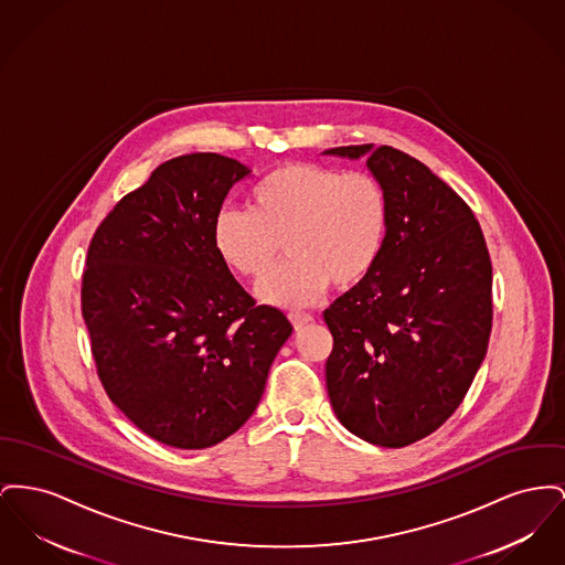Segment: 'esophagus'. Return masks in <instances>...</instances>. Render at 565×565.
Here are the masks:
<instances>
[{
  "label": "esophagus",
  "instance_id": "esophagus-1",
  "mask_svg": "<svg viewBox=\"0 0 565 565\" xmlns=\"http://www.w3.org/2000/svg\"><path fill=\"white\" fill-rule=\"evenodd\" d=\"M288 318H290V322H292V327H295L297 331H300L302 327H307L309 322H313V316H311V313H305V311H290Z\"/></svg>",
  "mask_w": 565,
  "mask_h": 565
}]
</instances>
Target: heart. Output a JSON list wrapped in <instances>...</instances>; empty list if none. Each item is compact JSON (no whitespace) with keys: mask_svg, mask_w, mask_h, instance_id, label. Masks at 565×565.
I'll list each match as a JSON object with an SVG mask.
<instances>
[{"mask_svg":"<svg viewBox=\"0 0 565 565\" xmlns=\"http://www.w3.org/2000/svg\"><path fill=\"white\" fill-rule=\"evenodd\" d=\"M249 209H222L213 220V245L238 275L260 279L284 241L290 258L258 286V297L270 305L305 307L331 284L359 286L384 252L388 199L369 172L284 164L254 185Z\"/></svg>","mask_w":565,"mask_h":565,"instance_id":"1","label":"heart"}]
</instances>
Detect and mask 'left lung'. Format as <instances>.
<instances>
[{
	"label": "left lung",
	"mask_w": 565,
	"mask_h": 565,
	"mask_svg": "<svg viewBox=\"0 0 565 565\" xmlns=\"http://www.w3.org/2000/svg\"><path fill=\"white\" fill-rule=\"evenodd\" d=\"M388 199L375 268L324 311L327 388L339 423L384 448L437 431L461 405L493 327V266L471 209L416 158L373 145L334 147Z\"/></svg>",
	"instance_id": "1"
}]
</instances>
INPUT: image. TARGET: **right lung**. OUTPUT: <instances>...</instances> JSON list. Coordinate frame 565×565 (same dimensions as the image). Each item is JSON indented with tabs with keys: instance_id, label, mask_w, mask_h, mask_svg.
<instances>
[{
	"instance_id": "1",
	"label": "right lung",
	"mask_w": 565,
	"mask_h": 565,
	"mask_svg": "<svg viewBox=\"0 0 565 565\" xmlns=\"http://www.w3.org/2000/svg\"><path fill=\"white\" fill-rule=\"evenodd\" d=\"M247 174L220 153L172 158L115 204L89 243L81 309L102 386L172 448H209L241 429L292 334L213 245V220Z\"/></svg>"
}]
</instances>
